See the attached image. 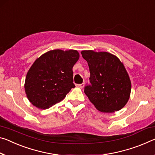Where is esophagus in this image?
<instances>
[{"mask_svg": "<svg viewBox=\"0 0 155 155\" xmlns=\"http://www.w3.org/2000/svg\"><path fill=\"white\" fill-rule=\"evenodd\" d=\"M84 83H81V84H77V87H80V88H83V87H84Z\"/></svg>", "mask_w": 155, "mask_h": 155, "instance_id": "1", "label": "esophagus"}]
</instances>
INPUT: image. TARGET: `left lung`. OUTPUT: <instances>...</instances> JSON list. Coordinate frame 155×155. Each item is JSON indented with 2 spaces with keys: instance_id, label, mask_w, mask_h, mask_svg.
<instances>
[{
  "instance_id": "8db88e82",
  "label": "left lung",
  "mask_w": 155,
  "mask_h": 155,
  "mask_svg": "<svg viewBox=\"0 0 155 155\" xmlns=\"http://www.w3.org/2000/svg\"><path fill=\"white\" fill-rule=\"evenodd\" d=\"M89 66L91 85L84 92L96 108L102 112L120 110L128 101L131 81L123 63L106 51H81Z\"/></svg>"
}]
</instances>
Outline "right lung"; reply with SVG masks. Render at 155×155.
<instances>
[{
	"label": "right lung",
	"instance_id": "right-lung-1",
	"mask_svg": "<svg viewBox=\"0 0 155 155\" xmlns=\"http://www.w3.org/2000/svg\"><path fill=\"white\" fill-rule=\"evenodd\" d=\"M78 58L77 50H54L34 61L27 74L24 85L31 104L45 110L64 99L75 87L72 68Z\"/></svg>",
	"mask_w": 155,
	"mask_h": 155
}]
</instances>
